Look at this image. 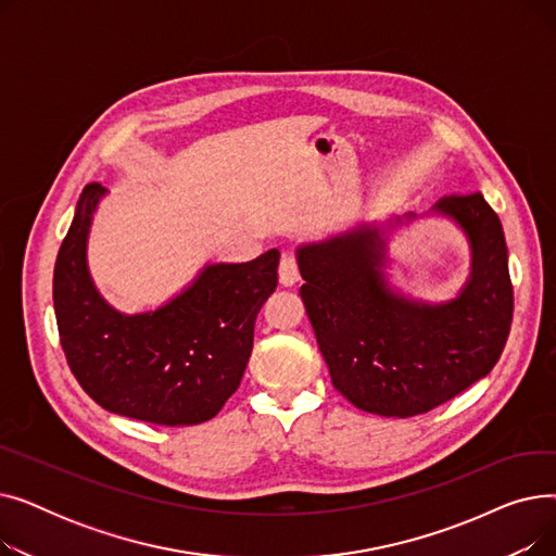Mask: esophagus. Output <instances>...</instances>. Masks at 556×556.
Listing matches in <instances>:
<instances>
[{
	"label": "esophagus",
	"mask_w": 556,
	"mask_h": 556,
	"mask_svg": "<svg viewBox=\"0 0 556 556\" xmlns=\"http://www.w3.org/2000/svg\"><path fill=\"white\" fill-rule=\"evenodd\" d=\"M279 281L281 286H295L300 281V266L295 254L283 252L279 261Z\"/></svg>",
	"instance_id": "1"
}]
</instances>
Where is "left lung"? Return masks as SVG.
<instances>
[{
    "instance_id": "1",
    "label": "left lung",
    "mask_w": 556,
    "mask_h": 556,
    "mask_svg": "<svg viewBox=\"0 0 556 556\" xmlns=\"http://www.w3.org/2000/svg\"><path fill=\"white\" fill-rule=\"evenodd\" d=\"M469 239L471 275L459 295L428 304L388 283V227L363 223L298 248L302 302L333 388L381 417H415L484 378L498 363L514 315L507 243L480 191L432 207Z\"/></svg>"
}]
</instances>
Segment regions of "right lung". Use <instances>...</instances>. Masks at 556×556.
<instances>
[{
	"label": "right lung",
	"instance_id": "1",
	"mask_svg": "<svg viewBox=\"0 0 556 556\" xmlns=\"http://www.w3.org/2000/svg\"><path fill=\"white\" fill-rule=\"evenodd\" d=\"M78 198L53 268V308L70 369L108 413L157 426H195L220 413L241 386L256 315L277 288L279 250L248 263H210L155 311L112 308L87 268V237L99 200Z\"/></svg>",
	"mask_w": 556,
	"mask_h": 556
}]
</instances>
